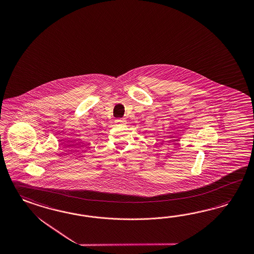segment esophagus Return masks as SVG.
Returning <instances> with one entry per match:
<instances>
[{"label":"esophagus","mask_w":254,"mask_h":254,"mask_svg":"<svg viewBox=\"0 0 254 254\" xmlns=\"http://www.w3.org/2000/svg\"><path fill=\"white\" fill-rule=\"evenodd\" d=\"M115 123L117 124H120V125H123V124H126V121L124 120V119H117V120L115 121Z\"/></svg>","instance_id":"1"}]
</instances>
